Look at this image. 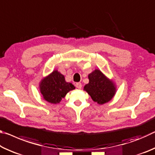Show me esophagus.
<instances>
[{"label": "esophagus", "instance_id": "esophagus-1", "mask_svg": "<svg viewBox=\"0 0 155 155\" xmlns=\"http://www.w3.org/2000/svg\"><path fill=\"white\" fill-rule=\"evenodd\" d=\"M76 87H77V88H78V89H81V87H82V84H81V83H76Z\"/></svg>", "mask_w": 155, "mask_h": 155}]
</instances>
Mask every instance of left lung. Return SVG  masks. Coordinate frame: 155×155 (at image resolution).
<instances>
[{
  "instance_id": "1",
  "label": "left lung",
  "mask_w": 155,
  "mask_h": 155,
  "mask_svg": "<svg viewBox=\"0 0 155 155\" xmlns=\"http://www.w3.org/2000/svg\"><path fill=\"white\" fill-rule=\"evenodd\" d=\"M89 83L85 85L87 91L94 102L103 104L111 101L115 94V85L100 70H95L88 75Z\"/></svg>"
}]
</instances>
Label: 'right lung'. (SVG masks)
Listing matches in <instances>:
<instances>
[{"mask_svg": "<svg viewBox=\"0 0 155 155\" xmlns=\"http://www.w3.org/2000/svg\"><path fill=\"white\" fill-rule=\"evenodd\" d=\"M40 89L45 101L57 104L64 98L68 91L74 90L75 87L72 83L65 81L64 75L57 70H54L41 81Z\"/></svg>", "mask_w": 155, "mask_h": 155, "instance_id": "add662e5", "label": "right lung"}]
</instances>
